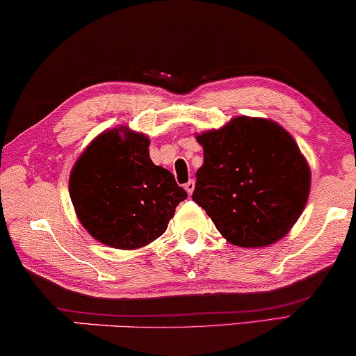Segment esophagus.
<instances>
[{
	"label": "esophagus",
	"instance_id": "obj_1",
	"mask_svg": "<svg viewBox=\"0 0 356 356\" xmlns=\"http://www.w3.org/2000/svg\"><path fill=\"white\" fill-rule=\"evenodd\" d=\"M194 186H196V183L193 181V179H189V181L184 184V189H186L188 191V194H193V191H194Z\"/></svg>",
	"mask_w": 356,
	"mask_h": 356
}]
</instances>
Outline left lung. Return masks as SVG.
<instances>
[{
	"mask_svg": "<svg viewBox=\"0 0 356 356\" xmlns=\"http://www.w3.org/2000/svg\"><path fill=\"white\" fill-rule=\"evenodd\" d=\"M204 163L193 201L227 241L259 248L285 236L308 201L311 175L295 139L274 121L238 116L197 136Z\"/></svg>",
	"mask_w": 356,
	"mask_h": 356,
	"instance_id": "1",
	"label": "left lung"
}]
</instances>
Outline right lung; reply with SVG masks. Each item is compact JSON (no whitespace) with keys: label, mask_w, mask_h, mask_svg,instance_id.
<instances>
[{"label":"right lung","mask_w":356,"mask_h":356,"mask_svg":"<svg viewBox=\"0 0 356 356\" xmlns=\"http://www.w3.org/2000/svg\"><path fill=\"white\" fill-rule=\"evenodd\" d=\"M149 144L144 134L133 131H106L72 168V206L86 230L106 246L136 250L149 245L167 230L175 209L188 197L172 172L154 165Z\"/></svg>","instance_id":"add662e5"}]
</instances>
